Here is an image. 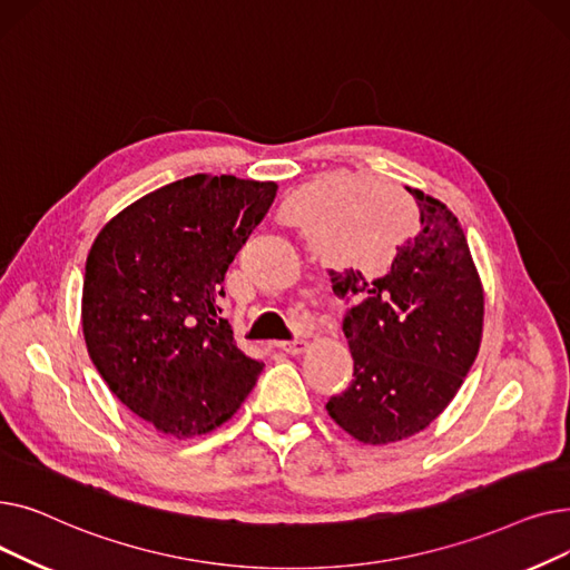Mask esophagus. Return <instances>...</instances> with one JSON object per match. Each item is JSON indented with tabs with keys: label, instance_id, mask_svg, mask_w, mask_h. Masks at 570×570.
Here are the masks:
<instances>
[{
	"label": "esophagus",
	"instance_id": "34e87169",
	"mask_svg": "<svg viewBox=\"0 0 570 570\" xmlns=\"http://www.w3.org/2000/svg\"><path fill=\"white\" fill-rule=\"evenodd\" d=\"M307 342L305 340H293V342H282L279 344V348L284 351V353H288V355H301V353H305L307 351Z\"/></svg>",
	"mask_w": 570,
	"mask_h": 570
}]
</instances>
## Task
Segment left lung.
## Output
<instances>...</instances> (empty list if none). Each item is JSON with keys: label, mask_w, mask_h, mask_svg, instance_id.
I'll use <instances>...</instances> for the list:
<instances>
[{"label": "left lung", "mask_w": 570, "mask_h": 570, "mask_svg": "<svg viewBox=\"0 0 570 570\" xmlns=\"http://www.w3.org/2000/svg\"><path fill=\"white\" fill-rule=\"evenodd\" d=\"M421 228L376 279L331 269L337 295H365L344 316L353 381L325 404L355 441L385 445L423 432L453 402L483 340L485 293L466 235L445 203L406 187Z\"/></svg>", "instance_id": "1"}]
</instances>
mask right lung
<instances>
[{"instance_id": "right-lung-1", "label": "right lung", "mask_w": 570, "mask_h": 570, "mask_svg": "<svg viewBox=\"0 0 570 570\" xmlns=\"http://www.w3.org/2000/svg\"><path fill=\"white\" fill-rule=\"evenodd\" d=\"M275 183L198 173L127 205L95 237L82 282L87 353L115 397L177 441L222 428L263 363L222 318L224 275Z\"/></svg>"}]
</instances>
